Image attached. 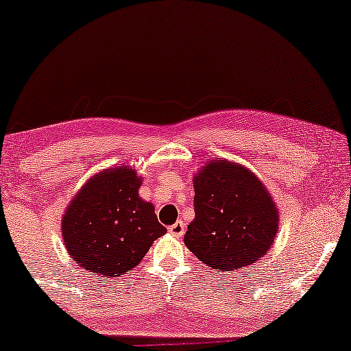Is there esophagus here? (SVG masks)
Returning a JSON list of instances; mask_svg holds the SVG:
<instances>
[{
  "mask_svg": "<svg viewBox=\"0 0 351 351\" xmlns=\"http://www.w3.org/2000/svg\"><path fill=\"white\" fill-rule=\"evenodd\" d=\"M169 232H171L172 235H176V237H182V235H184V232H185V226H184V222H182V221H177L176 224L169 226Z\"/></svg>",
  "mask_w": 351,
  "mask_h": 351,
  "instance_id": "obj_1",
  "label": "esophagus"
}]
</instances>
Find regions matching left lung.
<instances>
[{
	"mask_svg": "<svg viewBox=\"0 0 351 351\" xmlns=\"http://www.w3.org/2000/svg\"><path fill=\"white\" fill-rule=\"evenodd\" d=\"M195 219L184 242L219 271L253 265L271 248L279 215L265 185L245 167L216 159L193 179Z\"/></svg>",
	"mask_w": 351,
	"mask_h": 351,
	"instance_id": "1",
	"label": "left lung"
}]
</instances>
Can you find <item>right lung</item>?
I'll list each match as a JSON object with an SVG mask.
<instances>
[{"label":"right lung","instance_id":"obj_1","mask_svg":"<svg viewBox=\"0 0 351 351\" xmlns=\"http://www.w3.org/2000/svg\"><path fill=\"white\" fill-rule=\"evenodd\" d=\"M138 189L135 171L114 167L86 182L72 199L62 217V237L82 269L104 277L125 274L166 234Z\"/></svg>","mask_w":351,"mask_h":351}]
</instances>
